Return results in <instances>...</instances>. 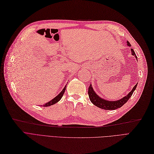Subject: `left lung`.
Returning a JSON list of instances; mask_svg holds the SVG:
<instances>
[{"mask_svg": "<svg viewBox=\"0 0 154 154\" xmlns=\"http://www.w3.org/2000/svg\"><path fill=\"white\" fill-rule=\"evenodd\" d=\"M127 43H128V46L131 47V44H130L128 41H127ZM131 54L133 55V56H135L136 59H137L136 54L133 49H131ZM137 84H138V82L135 85V86H134L131 91L128 94V95H126L123 98H122V99H120L119 100H116V101H107L106 100L102 99L101 97L97 96V94L94 92V90L92 86V85L90 84L89 88H88V92L90 100L94 105H96V107L101 108V109H103L105 110L117 109L118 108H120L122 106H123L126 103V102L129 100V98L131 97L133 92L135 91L136 88H137Z\"/></svg>", "mask_w": 154, "mask_h": 154, "instance_id": "left-lung-1", "label": "left lung"}]
</instances>
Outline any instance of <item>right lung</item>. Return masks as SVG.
I'll return each mask as SVG.
<instances>
[{
	"label": "right lung",
	"instance_id": "add662e5",
	"mask_svg": "<svg viewBox=\"0 0 154 154\" xmlns=\"http://www.w3.org/2000/svg\"><path fill=\"white\" fill-rule=\"evenodd\" d=\"M66 85L64 86V88H63V90L61 91V92L60 94H58V95L55 97L54 98H53V99L52 100H51L50 101L47 102V103L43 105V107H49V106H51V105H53L55 103H57L58 101H60L61 100L62 97L63 96V95H64V93L65 92L66 90Z\"/></svg>",
	"mask_w": 154,
	"mask_h": 154
}]
</instances>
